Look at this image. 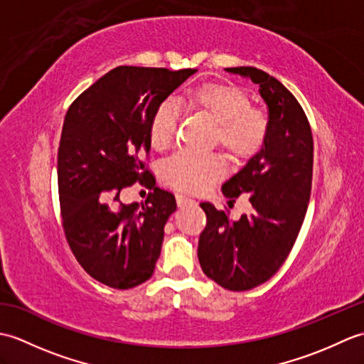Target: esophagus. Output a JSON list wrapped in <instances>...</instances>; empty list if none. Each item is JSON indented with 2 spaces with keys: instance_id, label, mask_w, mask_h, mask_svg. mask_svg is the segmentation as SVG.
I'll return each instance as SVG.
<instances>
[{
  "instance_id": "esophagus-1",
  "label": "esophagus",
  "mask_w": 364,
  "mask_h": 364,
  "mask_svg": "<svg viewBox=\"0 0 364 364\" xmlns=\"http://www.w3.org/2000/svg\"><path fill=\"white\" fill-rule=\"evenodd\" d=\"M176 203H178V206L183 208V206H188V205H196L197 202H196V200L189 198V197H184L181 194H178L176 196Z\"/></svg>"
}]
</instances>
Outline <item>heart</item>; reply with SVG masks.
<instances>
[{
    "label": "heart",
    "mask_w": 364,
    "mask_h": 364,
    "mask_svg": "<svg viewBox=\"0 0 364 364\" xmlns=\"http://www.w3.org/2000/svg\"><path fill=\"white\" fill-rule=\"evenodd\" d=\"M189 105L208 115L215 128L219 142L231 156L250 158L264 145L267 137V119L257 107H252L249 95L233 84H203L192 92ZM178 122L176 106L162 103L150 123V141L154 149L162 150L172 144ZM225 173V162L219 154H200L180 151L162 166L164 181L181 192L200 194Z\"/></svg>",
    "instance_id": "heart-1"
}]
</instances>
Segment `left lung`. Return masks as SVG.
Returning a JSON list of instances; mask_svg holds the SVG:
<instances>
[{"label": "left lung", "instance_id": "1", "mask_svg": "<svg viewBox=\"0 0 364 364\" xmlns=\"http://www.w3.org/2000/svg\"><path fill=\"white\" fill-rule=\"evenodd\" d=\"M225 70L258 84L269 111L267 137L222 186L230 202L249 194L250 214L231 220L227 211L200 203L206 227L198 239V261L222 288L249 291L282 267L299 236L311 192L313 136L296 97L274 76L255 67Z\"/></svg>", "mask_w": 364, "mask_h": 364}]
</instances>
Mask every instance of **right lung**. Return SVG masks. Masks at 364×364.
Instances as JSON below:
<instances>
[{
  "instance_id": "1",
  "label": "right lung",
  "mask_w": 364,
  "mask_h": 364,
  "mask_svg": "<svg viewBox=\"0 0 364 364\" xmlns=\"http://www.w3.org/2000/svg\"><path fill=\"white\" fill-rule=\"evenodd\" d=\"M196 72L115 67L65 114L58 151L63 227L82 269L109 288H134L153 275L176 202L154 188L142 158L154 112ZM142 179L154 189L143 208L122 204L121 189Z\"/></svg>"
}]
</instances>
